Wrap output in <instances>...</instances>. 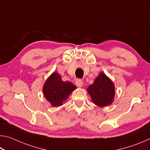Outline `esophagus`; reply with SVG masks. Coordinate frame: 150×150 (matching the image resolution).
Listing matches in <instances>:
<instances>
[{
    "label": "esophagus",
    "instance_id": "34e87169",
    "mask_svg": "<svg viewBox=\"0 0 150 150\" xmlns=\"http://www.w3.org/2000/svg\"><path fill=\"white\" fill-rule=\"evenodd\" d=\"M75 84H76V85L78 87H81L83 86V81H81V80L77 79V80H76V81H75Z\"/></svg>",
    "mask_w": 150,
    "mask_h": 150
}]
</instances>
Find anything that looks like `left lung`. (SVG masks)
<instances>
[{
  "mask_svg": "<svg viewBox=\"0 0 150 150\" xmlns=\"http://www.w3.org/2000/svg\"><path fill=\"white\" fill-rule=\"evenodd\" d=\"M93 103L100 107L110 105L115 96V87L110 78L101 72L87 88Z\"/></svg>",
  "mask_w": 150,
  "mask_h": 150,
  "instance_id": "1",
  "label": "left lung"
}]
</instances>
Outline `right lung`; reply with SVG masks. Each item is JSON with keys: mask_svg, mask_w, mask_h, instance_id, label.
Instances as JSON below:
<instances>
[{"mask_svg": "<svg viewBox=\"0 0 150 150\" xmlns=\"http://www.w3.org/2000/svg\"><path fill=\"white\" fill-rule=\"evenodd\" d=\"M76 88L69 81H63L59 73L54 72L45 81L42 91L45 99L51 105L58 107L63 105Z\"/></svg>", "mask_w": 150, "mask_h": 150, "instance_id": "obj_1", "label": "right lung"}]
</instances>
